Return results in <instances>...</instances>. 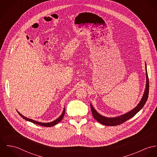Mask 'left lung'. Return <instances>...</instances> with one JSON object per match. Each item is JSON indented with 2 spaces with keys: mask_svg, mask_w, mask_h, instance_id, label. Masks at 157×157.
<instances>
[{
  "mask_svg": "<svg viewBox=\"0 0 157 157\" xmlns=\"http://www.w3.org/2000/svg\"><path fill=\"white\" fill-rule=\"evenodd\" d=\"M146 89L144 90V95L143 96V98H141V100L139 103V104L137 105L136 107H135L134 109H132L131 111L128 112L123 115H121L120 117H115V118H108L103 117L101 115H100L98 112H97L94 108L92 107V106L90 105V109L92 113V115L94 118L98 121L100 123L106 125V126H117L119 124H121L123 123L124 122L126 121L127 120H129L132 117H133L138 112H139L144 106L145 105L149 95V78L146 69Z\"/></svg>",
  "mask_w": 157,
  "mask_h": 157,
  "instance_id": "obj_1",
  "label": "left lung"
}]
</instances>
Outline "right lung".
I'll list each match as a JSON object with an SVG mask.
<instances>
[{
	"label": "right lung",
	"mask_w": 157,
	"mask_h": 157,
	"mask_svg": "<svg viewBox=\"0 0 157 157\" xmlns=\"http://www.w3.org/2000/svg\"><path fill=\"white\" fill-rule=\"evenodd\" d=\"M65 109H64V110H63V111L62 112V115H61L57 119H56V120H54V121H52V122H50V123H41V122H38V121H34V120H31V119H29V118H28L24 117L21 113H19V112H18V113H19V114L22 117L23 119H25V120H27V121H30V122H31V123H34V124H38V125L42 126L51 127V126H53L57 124L58 123H59V122L63 119V116H64V115H65Z\"/></svg>",
	"instance_id": "add662e5"
}]
</instances>
